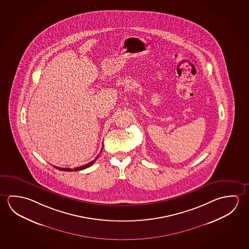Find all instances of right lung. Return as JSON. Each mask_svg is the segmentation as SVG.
<instances>
[{"mask_svg":"<svg viewBox=\"0 0 249 249\" xmlns=\"http://www.w3.org/2000/svg\"><path fill=\"white\" fill-rule=\"evenodd\" d=\"M101 150V152H102ZM98 158V156L97 157H95V159L94 160H92V161H90L88 164H85V165H83V166H81V167H74V168H64V167H55V166H53V167H55L56 169L58 170H61V171H67V172H72V171H80V170H83V169H85L87 167H90L91 165H93L94 163V161L96 160V159Z\"/></svg>","mask_w":249,"mask_h":249,"instance_id":"add662e5","label":"right lung"}]
</instances>
